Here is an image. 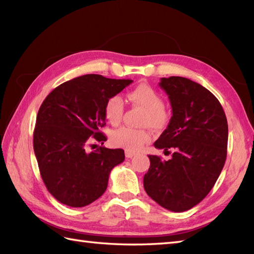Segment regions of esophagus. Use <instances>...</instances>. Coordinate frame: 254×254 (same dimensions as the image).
I'll return each mask as SVG.
<instances>
[{"label": "esophagus", "instance_id": "1", "mask_svg": "<svg viewBox=\"0 0 254 254\" xmlns=\"http://www.w3.org/2000/svg\"><path fill=\"white\" fill-rule=\"evenodd\" d=\"M135 155H136V154L131 152V150H126V157H127V158H132V157H134V156H135Z\"/></svg>", "mask_w": 254, "mask_h": 254}]
</instances>
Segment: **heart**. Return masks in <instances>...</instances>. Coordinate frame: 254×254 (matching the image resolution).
Here are the masks:
<instances>
[{
    "mask_svg": "<svg viewBox=\"0 0 254 254\" xmlns=\"http://www.w3.org/2000/svg\"><path fill=\"white\" fill-rule=\"evenodd\" d=\"M128 99L133 105L141 107L145 110L142 119L144 126H149L155 130H163L168 124L169 116L164 109V98L149 85H138L128 93ZM123 111V100L119 95H112L106 100L104 107L105 117L112 126L120 123ZM110 141L116 147L136 152L150 141V133L145 128L122 127L111 133Z\"/></svg>",
    "mask_w": 254,
    "mask_h": 254,
    "instance_id": "b5f03b06",
    "label": "heart"
}]
</instances>
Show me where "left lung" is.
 Wrapping results in <instances>:
<instances>
[{"label": "left lung", "mask_w": 254, "mask_h": 254, "mask_svg": "<svg viewBox=\"0 0 254 254\" xmlns=\"http://www.w3.org/2000/svg\"><path fill=\"white\" fill-rule=\"evenodd\" d=\"M159 86L169 97L172 117L154 146L175 152L169 160L148 156L144 189L160 206L179 213L201 202L217 181L227 156L228 124L218 99L202 85L170 76Z\"/></svg>", "instance_id": "obj_1"}]
</instances>
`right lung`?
Segmentation results:
<instances>
[{
  "label": "right lung",
  "instance_id": "obj_1",
  "mask_svg": "<svg viewBox=\"0 0 254 254\" xmlns=\"http://www.w3.org/2000/svg\"><path fill=\"white\" fill-rule=\"evenodd\" d=\"M132 82L83 75L59 85L42 102L34 150L42 180L59 202L83 207L105 193L111 170L126 158L124 150L100 146L88 152L87 146L91 139L107 141L100 132L105 102Z\"/></svg>",
  "mask_w": 254,
  "mask_h": 254
}]
</instances>
